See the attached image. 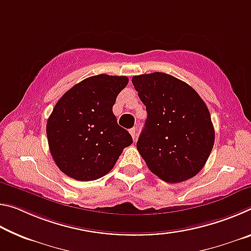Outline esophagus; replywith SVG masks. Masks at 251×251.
<instances>
[{
    "label": "esophagus",
    "mask_w": 251,
    "mask_h": 251,
    "mask_svg": "<svg viewBox=\"0 0 251 251\" xmlns=\"http://www.w3.org/2000/svg\"><path fill=\"white\" fill-rule=\"evenodd\" d=\"M129 133L131 135V137H133V139L135 141V139H136V128H135V127H134V128L129 129Z\"/></svg>",
    "instance_id": "34e87169"
}]
</instances>
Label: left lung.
<instances>
[{
    "label": "left lung",
    "mask_w": 251,
    "mask_h": 251,
    "mask_svg": "<svg viewBox=\"0 0 251 251\" xmlns=\"http://www.w3.org/2000/svg\"><path fill=\"white\" fill-rule=\"evenodd\" d=\"M131 83L147 110L136 145L147 167L171 184L196 176L215 143L205 101L192 86L169 74L137 75Z\"/></svg>",
    "instance_id": "left-lung-1"
}]
</instances>
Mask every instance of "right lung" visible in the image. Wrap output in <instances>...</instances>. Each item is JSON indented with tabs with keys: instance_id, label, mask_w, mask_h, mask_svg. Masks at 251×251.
<instances>
[{
	"instance_id": "obj_1",
	"label": "right lung",
	"mask_w": 251,
	"mask_h": 251,
	"mask_svg": "<svg viewBox=\"0 0 251 251\" xmlns=\"http://www.w3.org/2000/svg\"><path fill=\"white\" fill-rule=\"evenodd\" d=\"M127 84L126 76H91L58 100L46 135L50 155L65 175L80 181L99 179L133 143L113 114L116 97Z\"/></svg>"
}]
</instances>
